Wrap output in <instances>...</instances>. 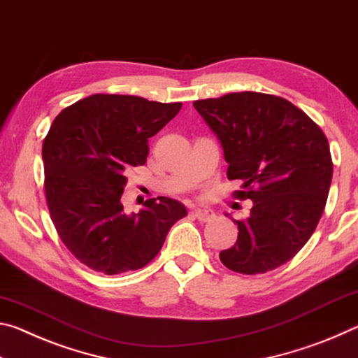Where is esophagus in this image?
<instances>
[{"mask_svg":"<svg viewBox=\"0 0 358 358\" xmlns=\"http://www.w3.org/2000/svg\"><path fill=\"white\" fill-rule=\"evenodd\" d=\"M192 215L197 217L199 221H210L211 217L215 216V213H213V210H210V208H205V207H197V208H194L192 210Z\"/></svg>","mask_w":358,"mask_h":358,"instance_id":"1","label":"esophagus"}]
</instances>
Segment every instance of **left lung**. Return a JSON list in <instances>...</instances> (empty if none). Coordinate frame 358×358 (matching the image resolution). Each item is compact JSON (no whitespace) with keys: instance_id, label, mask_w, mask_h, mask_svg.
<instances>
[{"instance_id":"obj_1","label":"left lung","mask_w":358,"mask_h":358,"mask_svg":"<svg viewBox=\"0 0 358 358\" xmlns=\"http://www.w3.org/2000/svg\"><path fill=\"white\" fill-rule=\"evenodd\" d=\"M220 141L227 178L241 180L252 208L234 246L220 252L229 270L265 273L286 264L316 230L330 191L329 141L292 102L264 93H230L194 102Z\"/></svg>"}]
</instances>
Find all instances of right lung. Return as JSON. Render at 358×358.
<instances>
[{
  "mask_svg": "<svg viewBox=\"0 0 358 358\" xmlns=\"http://www.w3.org/2000/svg\"><path fill=\"white\" fill-rule=\"evenodd\" d=\"M180 108L181 102L93 94L53 120L42 143L48 211L66 248L90 268H142L186 216L185 205L169 197L150 199L138 213H126L121 202L129 171L147 161L148 138Z\"/></svg>",
  "mask_w": 358,
  "mask_h": 358,
  "instance_id": "1",
  "label": "right lung"
}]
</instances>
